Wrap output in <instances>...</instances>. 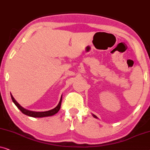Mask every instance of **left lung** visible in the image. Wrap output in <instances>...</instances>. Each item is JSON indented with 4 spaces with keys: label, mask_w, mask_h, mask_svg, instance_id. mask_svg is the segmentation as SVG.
<instances>
[{
    "label": "left lung",
    "mask_w": 150,
    "mask_h": 150,
    "mask_svg": "<svg viewBox=\"0 0 150 150\" xmlns=\"http://www.w3.org/2000/svg\"><path fill=\"white\" fill-rule=\"evenodd\" d=\"M93 117H95V118H97V117H96V116H95V115H93Z\"/></svg>",
    "instance_id": "8db88e82"
}]
</instances>
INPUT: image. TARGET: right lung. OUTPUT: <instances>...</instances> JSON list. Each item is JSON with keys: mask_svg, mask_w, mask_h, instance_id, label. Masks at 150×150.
I'll return each mask as SVG.
<instances>
[{"mask_svg": "<svg viewBox=\"0 0 150 150\" xmlns=\"http://www.w3.org/2000/svg\"><path fill=\"white\" fill-rule=\"evenodd\" d=\"M11 99H12L13 102L14 103V104L16 105L18 108L20 110H21L22 112L25 115L29 116V117H49V116H53L56 114L57 112L60 109V106H61V103H62V97H61L60 101L58 103V105H57L55 108L51 110H48V111H45V112H34V111H30L28 110H26L25 108H24L21 106V105L19 104L15 100V99L13 98V97L12 95L11 94Z\"/></svg>", "mask_w": 150, "mask_h": 150, "instance_id": "add662e5", "label": "right lung"}]
</instances>
